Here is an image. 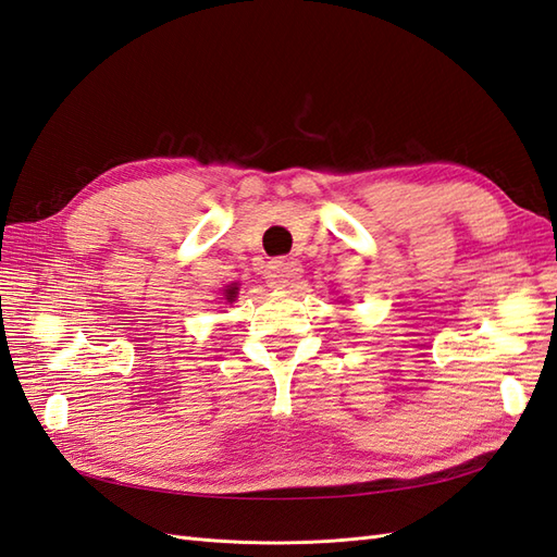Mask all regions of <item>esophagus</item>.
<instances>
[{"mask_svg": "<svg viewBox=\"0 0 557 557\" xmlns=\"http://www.w3.org/2000/svg\"><path fill=\"white\" fill-rule=\"evenodd\" d=\"M300 276H302L300 262L288 260V257H278V260L269 262V267L264 271V278L269 283V288H276V290L290 288Z\"/></svg>", "mask_w": 557, "mask_h": 557, "instance_id": "1", "label": "esophagus"}]
</instances>
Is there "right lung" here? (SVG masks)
Masks as SVG:
<instances>
[{
	"label": "right lung",
	"instance_id": "1",
	"mask_svg": "<svg viewBox=\"0 0 557 557\" xmlns=\"http://www.w3.org/2000/svg\"><path fill=\"white\" fill-rule=\"evenodd\" d=\"M236 297H238V283H232V286L224 288V300L226 302H234Z\"/></svg>",
	"mask_w": 557,
	"mask_h": 557
}]
</instances>
